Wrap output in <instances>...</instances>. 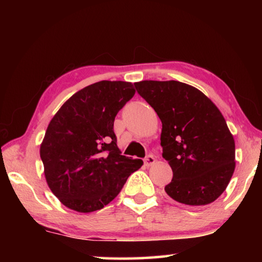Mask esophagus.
<instances>
[{
    "instance_id": "obj_1",
    "label": "esophagus",
    "mask_w": 262,
    "mask_h": 262,
    "mask_svg": "<svg viewBox=\"0 0 262 262\" xmlns=\"http://www.w3.org/2000/svg\"><path fill=\"white\" fill-rule=\"evenodd\" d=\"M156 162V159H155V157L152 156V155H148L147 157L144 158V164H145V166H150V165H152V164Z\"/></svg>"
}]
</instances>
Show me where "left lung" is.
<instances>
[{"label":"left lung","mask_w":262,"mask_h":262,"mask_svg":"<svg viewBox=\"0 0 262 262\" xmlns=\"http://www.w3.org/2000/svg\"><path fill=\"white\" fill-rule=\"evenodd\" d=\"M162 121L163 157L173 172L168 196L188 206L214 202L233 174L234 140L217 106L178 81L134 83Z\"/></svg>","instance_id":"8db88e82"}]
</instances>
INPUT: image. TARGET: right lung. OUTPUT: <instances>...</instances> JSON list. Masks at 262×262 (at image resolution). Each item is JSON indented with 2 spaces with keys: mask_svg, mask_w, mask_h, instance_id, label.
I'll list each match as a JSON object with an SVG mask.
<instances>
[{
  "mask_svg": "<svg viewBox=\"0 0 262 262\" xmlns=\"http://www.w3.org/2000/svg\"><path fill=\"white\" fill-rule=\"evenodd\" d=\"M134 95L130 82H97L70 97L51 120L40 145L43 173L69 209H101L143 165L121 155L113 130L115 115Z\"/></svg>",
  "mask_w": 262,
  "mask_h": 262,
  "instance_id": "add662e5",
  "label": "right lung"
}]
</instances>
